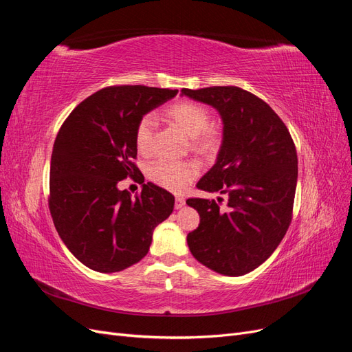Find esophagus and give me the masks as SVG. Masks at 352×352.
<instances>
[{"mask_svg": "<svg viewBox=\"0 0 352 352\" xmlns=\"http://www.w3.org/2000/svg\"><path fill=\"white\" fill-rule=\"evenodd\" d=\"M184 206H185V198H182V197H176L175 207L179 210V208H182Z\"/></svg>", "mask_w": 352, "mask_h": 352, "instance_id": "esophagus-1", "label": "esophagus"}]
</instances>
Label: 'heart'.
Instances as JSON below:
<instances>
[{"mask_svg": "<svg viewBox=\"0 0 352 352\" xmlns=\"http://www.w3.org/2000/svg\"><path fill=\"white\" fill-rule=\"evenodd\" d=\"M166 116L173 123H176L188 136L192 138L190 142L195 150L201 153L214 151L220 145L221 133L219 127L208 124V110L198 102L192 101H177L166 109ZM154 136V119L151 114L142 116L135 126V144L138 151L148 154L153 148ZM199 173L198 163L192 160H158L153 163L148 170V175L160 186L167 188L175 192H182L184 189Z\"/></svg>", "mask_w": 352, "mask_h": 352, "instance_id": "heart-1", "label": "heart"}]
</instances>
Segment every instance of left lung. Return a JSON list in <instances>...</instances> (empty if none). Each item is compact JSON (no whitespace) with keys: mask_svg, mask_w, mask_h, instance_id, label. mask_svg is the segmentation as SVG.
Instances as JSON below:
<instances>
[{"mask_svg":"<svg viewBox=\"0 0 352 352\" xmlns=\"http://www.w3.org/2000/svg\"><path fill=\"white\" fill-rule=\"evenodd\" d=\"M182 95L211 105L221 117L217 162L197 188L229 197L226 211L214 199H186L199 214L198 228L188 233V247L211 270L247 274L270 257L291 225L298 179L295 144L270 105L248 91L184 88Z\"/></svg>","mask_w":352,"mask_h":352,"instance_id":"8db88e82","label":"left lung"}]
</instances>
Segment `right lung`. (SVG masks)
Listing matches in <instances>:
<instances>
[{"mask_svg":"<svg viewBox=\"0 0 352 352\" xmlns=\"http://www.w3.org/2000/svg\"><path fill=\"white\" fill-rule=\"evenodd\" d=\"M177 89L141 85L109 87L74 109L57 133L51 155L48 206L69 251L100 273L120 272L142 260L153 232L172 214L175 197L151 182L135 198L117 188L144 182L136 158L135 126Z\"/></svg>","mask_w":352,"mask_h":352,"instance_id":"add662e5","label":"right lung"}]
</instances>
